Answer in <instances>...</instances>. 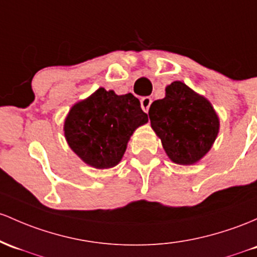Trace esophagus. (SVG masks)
<instances>
[{"instance_id": "34e87169", "label": "esophagus", "mask_w": 257, "mask_h": 257, "mask_svg": "<svg viewBox=\"0 0 257 257\" xmlns=\"http://www.w3.org/2000/svg\"><path fill=\"white\" fill-rule=\"evenodd\" d=\"M151 103H152V98L149 96L143 97L142 100H140V106H142L144 112H149V108H150Z\"/></svg>"}]
</instances>
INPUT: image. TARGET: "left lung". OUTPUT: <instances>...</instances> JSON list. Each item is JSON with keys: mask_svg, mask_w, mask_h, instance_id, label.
I'll return each mask as SVG.
<instances>
[{"mask_svg": "<svg viewBox=\"0 0 257 257\" xmlns=\"http://www.w3.org/2000/svg\"><path fill=\"white\" fill-rule=\"evenodd\" d=\"M149 118L166 154L178 165H193L204 157L219 129L211 103L182 81H173L166 87V97L151 103Z\"/></svg>", "mask_w": 257, "mask_h": 257, "instance_id": "8db88e82", "label": "left lung"}]
</instances>
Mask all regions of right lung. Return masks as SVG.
<instances>
[{
  "instance_id": "add662e5",
  "label": "right lung",
  "mask_w": 257,
  "mask_h": 257,
  "mask_svg": "<svg viewBox=\"0 0 257 257\" xmlns=\"http://www.w3.org/2000/svg\"><path fill=\"white\" fill-rule=\"evenodd\" d=\"M148 120L134 95L118 96L100 87L72 107L64 134L70 149L84 162L95 168H109L123 157L133 132Z\"/></svg>"
}]
</instances>
